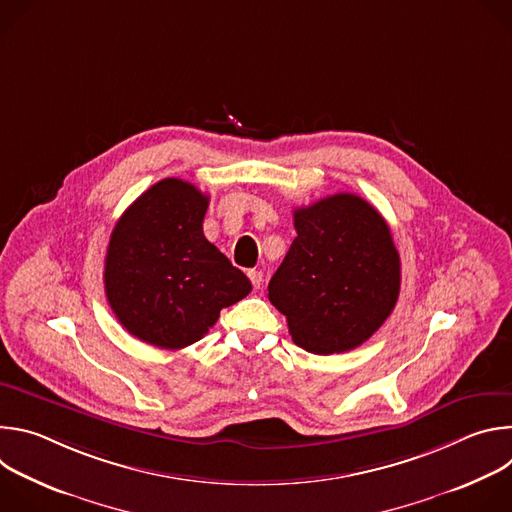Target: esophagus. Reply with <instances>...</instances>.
<instances>
[{
    "label": "esophagus",
    "instance_id": "34e87169",
    "mask_svg": "<svg viewBox=\"0 0 512 512\" xmlns=\"http://www.w3.org/2000/svg\"><path fill=\"white\" fill-rule=\"evenodd\" d=\"M247 275H249V279H251V283H253V287H255V289H259V287L263 285V271H259V269H251Z\"/></svg>",
    "mask_w": 512,
    "mask_h": 512
}]
</instances>
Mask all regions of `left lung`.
<instances>
[{"mask_svg": "<svg viewBox=\"0 0 512 512\" xmlns=\"http://www.w3.org/2000/svg\"><path fill=\"white\" fill-rule=\"evenodd\" d=\"M298 237L269 281V302L300 348L346 352L391 316L401 261L379 210L340 192L294 210Z\"/></svg>", "mask_w": 512, "mask_h": 512, "instance_id": "1", "label": "left lung"}]
</instances>
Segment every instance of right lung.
I'll return each instance as SVG.
<instances>
[{
  "label": "right lung",
  "mask_w": 512,
  "mask_h": 512,
  "mask_svg": "<svg viewBox=\"0 0 512 512\" xmlns=\"http://www.w3.org/2000/svg\"><path fill=\"white\" fill-rule=\"evenodd\" d=\"M208 196L180 178L145 190L117 221L105 257V294L141 342L178 350L251 291L247 275L202 233Z\"/></svg>",
  "instance_id": "1"
}]
</instances>
